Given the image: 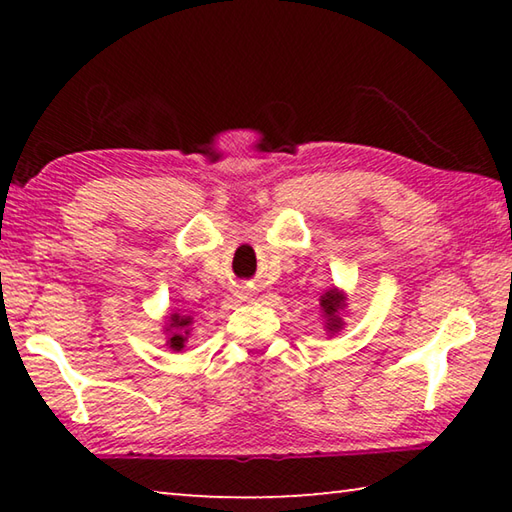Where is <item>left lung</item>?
Returning <instances> with one entry per match:
<instances>
[{"instance_id": "left-lung-1", "label": "left lung", "mask_w": 512, "mask_h": 512, "mask_svg": "<svg viewBox=\"0 0 512 512\" xmlns=\"http://www.w3.org/2000/svg\"><path fill=\"white\" fill-rule=\"evenodd\" d=\"M320 307H323L325 311V318H327V329H332V332H336V329H341V318H339V311L345 307L343 305V296L336 289L327 291L323 296V302H320Z\"/></svg>"}]
</instances>
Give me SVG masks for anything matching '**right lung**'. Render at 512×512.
<instances>
[{"label": "right lung", "mask_w": 512, "mask_h": 512, "mask_svg": "<svg viewBox=\"0 0 512 512\" xmlns=\"http://www.w3.org/2000/svg\"><path fill=\"white\" fill-rule=\"evenodd\" d=\"M192 323V320L189 318H183V316H171V323H169V329H187V325ZM189 332H183V334H178V332H173L171 334V339H169V348H173V350H180L185 345V336H187Z\"/></svg>", "instance_id": "right-lung-1"}]
</instances>
